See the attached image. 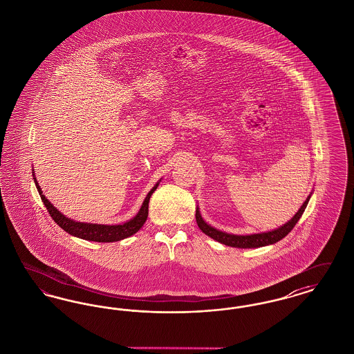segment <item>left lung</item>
Listing matches in <instances>:
<instances>
[{"mask_svg":"<svg viewBox=\"0 0 354 354\" xmlns=\"http://www.w3.org/2000/svg\"><path fill=\"white\" fill-rule=\"evenodd\" d=\"M313 192L309 194V196L306 198V201L303 203V205L300 207V209L295 214V216L290 220H288L286 224H283L281 227L267 231V232H260V234H251V235H234V234H227L224 231L216 230L215 227H211L208 223H205V220L203 219L199 211V207H196V223L199 225V228L207 236H209L211 239L219 241L224 245L228 247H235V248H260V247H266L274 244L277 241H280L281 239H284L296 225V223L300 220L301 215L308 205V202L310 199Z\"/></svg>","mask_w":354,"mask_h":354,"instance_id":"8db88e82","label":"left lung"}]
</instances>
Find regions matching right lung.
I'll use <instances>...</instances> for the list:
<instances>
[{
    "label": "right lung",
    "mask_w": 354,
    "mask_h": 354,
    "mask_svg": "<svg viewBox=\"0 0 354 354\" xmlns=\"http://www.w3.org/2000/svg\"><path fill=\"white\" fill-rule=\"evenodd\" d=\"M34 185L38 189V194L42 199V202L45 204L46 209L50 214L51 219L54 220L64 231H66L68 234L84 240L88 241H98V243H113V241H119L123 240L126 237H130L131 235L136 234L145 224V221L147 220L149 216V202L151 198L152 192L158 188V185L160 183V180L153 185L151 191L147 194V196L145 198V201L142 203V207L139 208L138 214L135 215L133 219L127 220L126 223L122 224H94V223H82V221H77V220L66 218L62 212H59L50 201L44 195L41 187L38 185L35 175H34Z\"/></svg>",
    "instance_id": "add662e5"
}]
</instances>
